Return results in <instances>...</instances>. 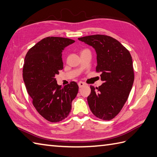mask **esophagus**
<instances>
[{
  "label": "esophagus",
  "mask_w": 157,
  "mask_h": 157,
  "mask_svg": "<svg viewBox=\"0 0 157 157\" xmlns=\"http://www.w3.org/2000/svg\"><path fill=\"white\" fill-rule=\"evenodd\" d=\"M78 86H79V88H82V87H84V86H86V84L84 82H78Z\"/></svg>",
  "instance_id": "obj_1"
}]
</instances>
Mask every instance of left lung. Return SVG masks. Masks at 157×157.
<instances>
[{"label": "left lung", "mask_w": 157, "mask_h": 157, "mask_svg": "<svg viewBox=\"0 0 157 157\" xmlns=\"http://www.w3.org/2000/svg\"><path fill=\"white\" fill-rule=\"evenodd\" d=\"M78 40L95 49L96 71L101 72L104 82L98 88L90 86L91 93L87 98L90 109L96 117L109 121L121 111L132 90L134 80L132 56L111 36L96 34Z\"/></svg>", "instance_id": "8db88e82"}]
</instances>
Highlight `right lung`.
I'll return each instance as SVG.
<instances>
[{
	"instance_id": "add662e5",
	"label": "right lung",
	"mask_w": 157,
	"mask_h": 157,
	"mask_svg": "<svg viewBox=\"0 0 157 157\" xmlns=\"http://www.w3.org/2000/svg\"><path fill=\"white\" fill-rule=\"evenodd\" d=\"M75 41L62 37H47L29 50L23 67V79L36 111L51 122L65 119L78 92L75 82L61 87L56 75L63 68L62 52Z\"/></svg>"
}]
</instances>
